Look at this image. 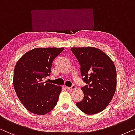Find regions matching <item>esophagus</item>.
Instances as JSON below:
<instances>
[{
    "instance_id": "obj_1",
    "label": "esophagus",
    "mask_w": 135,
    "mask_h": 135,
    "mask_svg": "<svg viewBox=\"0 0 135 135\" xmlns=\"http://www.w3.org/2000/svg\"><path fill=\"white\" fill-rule=\"evenodd\" d=\"M76 88V86L75 85H72L71 87H66V89H67L68 90H73V89H75Z\"/></svg>"
}]
</instances>
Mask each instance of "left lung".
Instances as JSON below:
<instances>
[{
	"label": "left lung",
	"instance_id": "left-lung-1",
	"mask_svg": "<svg viewBox=\"0 0 135 135\" xmlns=\"http://www.w3.org/2000/svg\"><path fill=\"white\" fill-rule=\"evenodd\" d=\"M80 65L81 75L86 85L81 87L84 98L76 106L87 114L105 109L115 94L116 70L111 59L100 49L92 47L71 48Z\"/></svg>",
	"mask_w": 135,
	"mask_h": 135
}]
</instances>
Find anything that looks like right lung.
Wrapping results in <instances>:
<instances>
[{
	"label": "right lung",
	"mask_w": 135,
	"mask_h": 135,
	"mask_svg": "<svg viewBox=\"0 0 135 135\" xmlns=\"http://www.w3.org/2000/svg\"><path fill=\"white\" fill-rule=\"evenodd\" d=\"M64 48H38L26 52L15 65L13 86L25 108L38 115L46 114L57 103L61 86L43 82L50 76L53 60Z\"/></svg>",
	"instance_id": "add662e5"
}]
</instances>
